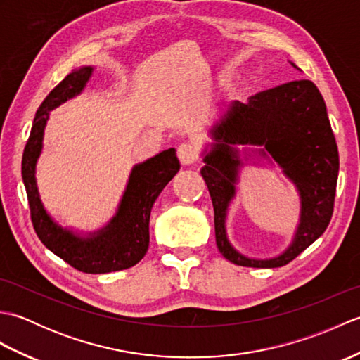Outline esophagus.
<instances>
[{"label": "esophagus", "mask_w": 360, "mask_h": 360, "mask_svg": "<svg viewBox=\"0 0 360 360\" xmlns=\"http://www.w3.org/2000/svg\"><path fill=\"white\" fill-rule=\"evenodd\" d=\"M178 158L184 165H190L196 162L198 159V148L196 145L190 142H182L178 147Z\"/></svg>", "instance_id": "34e87169"}]
</instances>
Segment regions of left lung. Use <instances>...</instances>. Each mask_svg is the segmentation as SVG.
Wrapping results in <instances>:
<instances>
[{"mask_svg":"<svg viewBox=\"0 0 360 360\" xmlns=\"http://www.w3.org/2000/svg\"><path fill=\"white\" fill-rule=\"evenodd\" d=\"M295 70L298 68L290 62ZM213 143L204 153L201 174L215 210L217 246L231 263L248 267H280L311 246L334 210L339 174V151L322 94L311 80H294L250 96L246 103L233 101L210 129ZM233 144H255L256 154L272 157L301 195V223L293 243L278 257L267 260L240 255L225 233L228 204L242 165Z\"/></svg>","mask_w":360,"mask_h":360,"instance_id":"1","label":"left lung"}]
</instances>
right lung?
I'll return each instance as SVG.
<instances>
[{
	"instance_id": "add662e5",
	"label": "right lung",
	"mask_w": 360,
	"mask_h": 360,
	"mask_svg": "<svg viewBox=\"0 0 360 360\" xmlns=\"http://www.w3.org/2000/svg\"><path fill=\"white\" fill-rule=\"evenodd\" d=\"M93 66H82L53 88L38 108L22 153L21 174L25 182L30 219L38 238L74 269L86 274H106L128 269L147 254L150 244V213L156 198L179 172L174 148L160 151L133 167L116 215L103 229L88 235L58 226L46 212L38 193L35 167L43 148V134L49 111L80 94L93 74Z\"/></svg>"
}]
</instances>
